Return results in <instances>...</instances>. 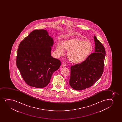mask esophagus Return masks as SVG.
Masks as SVG:
<instances>
[{"mask_svg": "<svg viewBox=\"0 0 122 122\" xmlns=\"http://www.w3.org/2000/svg\"><path fill=\"white\" fill-rule=\"evenodd\" d=\"M66 66V65L65 64V63H63V64H62L61 65V67H65Z\"/></svg>", "mask_w": 122, "mask_h": 122, "instance_id": "34e87169", "label": "esophagus"}]
</instances>
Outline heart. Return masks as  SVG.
<instances>
[{"instance_id": "1", "label": "heart", "mask_w": 122, "mask_h": 122, "mask_svg": "<svg viewBox=\"0 0 122 122\" xmlns=\"http://www.w3.org/2000/svg\"><path fill=\"white\" fill-rule=\"evenodd\" d=\"M64 49L68 51L67 57L69 60L73 63H80L86 60L91 53L92 46L88 41L72 37L64 40L62 45L58 44L56 48L58 56L64 55Z\"/></svg>"}]
</instances>
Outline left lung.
I'll return each instance as SVG.
<instances>
[{"mask_svg":"<svg viewBox=\"0 0 122 122\" xmlns=\"http://www.w3.org/2000/svg\"><path fill=\"white\" fill-rule=\"evenodd\" d=\"M94 39L95 52L90 54L82 63L72 66L70 68L69 83L74 90H84L92 86L103 72L105 49L95 36Z\"/></svg>","mask_w":122,"mask_h":122,"instance_id":"left-lung-1","label":"left lung"}]
</instances>
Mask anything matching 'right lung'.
<instances>
[{
	"label": "right lung",
	"mask_w": 122,
	"mask_h": 122,
	"mask_svg": "<svg viewBox=\"0 0 122 122\" xmlns=\"http://www.w3.org/2000/svg\"><path fill=\"white\" fill-rule=\"evenodd\" d=\"M53 39L44 29L32 31L20 42L16 64L27 84L41 88L49 84L54 72L61 62L51 55Z\"/></svg>",
	"instance_id": "right-lung-1"
}]
</instances>
